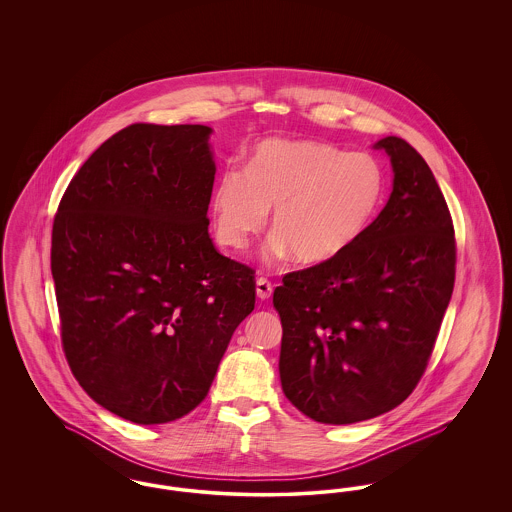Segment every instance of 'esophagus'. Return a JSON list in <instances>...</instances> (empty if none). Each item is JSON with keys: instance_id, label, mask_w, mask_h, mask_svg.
Returning <instances> with one entry per match:
<instances>
[{"instance_id": "1", "label": "esophagus", "mask_w": 512, "mask_h": 512, "mask_svg": "<svg viewBox=\"0 0 512 512\" xmlns=\"http://www.w3.org/2000/svg\"><path fill=\"white\" fill-rule=\"evenodd\" d=\"M270 295H272V284H270V280L267 278H257V297L259 299H263V301H267L270 299Z\"/></svg>"}]
</instances>
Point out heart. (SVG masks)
Listing matches in <instances>:
<instances>
[{"label":"heart","mask_w":512,"mask_h":512,"mask_svg":"<svg viewBox=\"0 0 512 512\" xmlns=\"http://www.w3.org/2000/svg\"><path fill=\"white\" fill-rule=\"evenodd\" d=\"M388 194L384 165L368 153L322 142H267L247 169L230 165L213 190L222 245L242 251L272 213V259L326 265L357 244L378 219Z\"/></svg>","instance_id":"heart-1"}]
</instances>
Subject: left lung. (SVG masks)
<instances>
[{
	"label": "left lung",
	"instance_id": "1",
	"mask_svg": "<svg viewBox=\"0 0 512 512\" xmlns=\"http://www.w3.org/2000/svg\"><path fill=\"white\" fill-rule=\"evenodd\" d=\"M390 155L393 192L341 257L282 278L280 380L293 407L353 424L401 405L420 382L455 286V228L438 182L403 138Z\"/></svg>",
	"mask_w": 512,
	"mask_h": 512
}]
</instances>
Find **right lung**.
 <instances>
[{"mask_svg": "<svg viewBox=\"0 0 512 512\" xmlns=\"http://www.w3.org/2000/svg\"><path fill=\"white\" fill-rule=\"evenodd\" d=\"M209 134L203 124L122 128L74 174L53 219L67 363L96 403L136 424L194 411L255 309L253 268L209 238Z\"/></svg>", "mask_w": 512, "mask_h": 512, "instance_id": "add662e5", "label": "right lung"}]
</instances>
